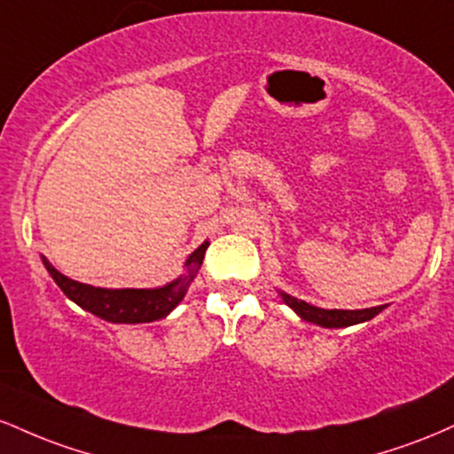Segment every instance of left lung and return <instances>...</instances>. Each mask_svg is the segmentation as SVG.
<instances>
[{"instance_id": "obj_1", "label": "left lung", "mask_w": 454, "mask_h": 454, "mask_svg": "<svg viewBox=\"0 0 454 454\" xmlns=\"http://www.w3.org/2000/svg\"><path fill=\"white\" fill-rule=\"evenodd\" d=\"M279 296L281 301H284V303L301 317V320L311 322V325H317L322 328H346V326L361 325V322L372 320V317H376L380 311L388 307V305H378V307H367V309H322V307L305 303V301L281 293V290H279Z\"/></svg>"}]
</instances>
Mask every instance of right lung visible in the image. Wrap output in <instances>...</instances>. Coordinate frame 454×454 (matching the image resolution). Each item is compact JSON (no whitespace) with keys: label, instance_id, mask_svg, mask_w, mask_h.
Masks as SVG:
<instances>
[{"label":"right lung","instance_id":"add662e5","mask_svg":"<svg viewBox=\"0 0 454 454\" xmlns=\"http://www.w3.org/2000/svg\"><path fill=\"white\" fill-rule=\"evenodd\" d=\"M207 247H209V241L202 243L187 256L184 264L185 270L179 278L158 288H96V286L81 284L59 273L44 256L43 264L72 303L113 325H143V322L166 317L184 301L187 288L205 260Z\"/></svg>","mask_w":454,"mask_h":454}]
</instances>
